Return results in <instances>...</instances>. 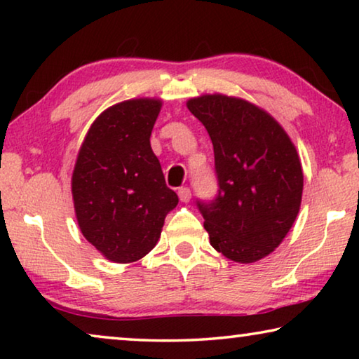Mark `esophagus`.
Returning a JSON list of instances; mask_svg holds the SVG:
<instances>
[{
	"mask_svg": "<svg viewBox=\"0 0 359 359\" xmlns=\"http://www.w3.org/2000/svg\"><path fill=\"white\" fill-rule=\"evenodd\" d=\"M177 194H179L182 203H188V201H190V198H191V191H190V188H188V187L179 188Z\"/></svg>",
	"mask_w": 359,
	"mask_h": 359,
	"instance_id": "obj_1",
	"label": "esophagus"
}]
</instances>
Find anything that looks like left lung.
<instances>
[{"label":"left lung","mask_w":359,"mask_h":359,"mask_svg":"<svg viewBox=\"0 0 359 359\" xmlns=\"http://www.w3.org/2000/svg\"><path fill=\"white\" fill-rule=\"evenodd\" d=\"M187 107L214 145L218 193L196 201L210 245L236 263H255L280 245L299 212L297 151L278 121L245 100L203 95Z\"/></svg>","instance_id":"1"}]
</instances>
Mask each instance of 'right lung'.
Returning a JSON list of instances; mask_svg holds the SVG:
<instances>
[{
    "mask_svg": "<svg viewBox=\"0 0 359 359\" xmlns=\"http://www.w3.org/2000/svg\"><path fill=\"white\" fill-rule=\"evenodd\" d=\"M160 109L161 101L150 98L106 109L79 150L71 180L79 228L114 263L145 257L179 203L150 147Z\"/></svg>",
    "mask_w": 359,
    "mask_h": 359,
    "instance_id": "obj_1",
    "label": "right lung"
}]
</instances>
